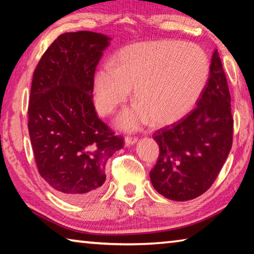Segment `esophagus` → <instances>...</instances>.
<instances>
[{
  "label": "esophagus",
  "mask_w": 254,
  "mask_h": 254,
  "mask_svg": "<svg viewBox=\"0 0 254 254\" xmlns=\"http://www.w3.org/2000/svg\"><path fill=\"white\" fill-rule=\"evenodd\" d=\"M137 139L136 137H131V136H127L126 139H124V144L128 147V145H132V144H135L136 143Z\"/></svg>",
  "instance_id": "obj_1"
}]
</instances>
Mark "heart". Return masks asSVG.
<instances>
[{"label":"heart","instance_id":"b5f03b06","mask_svg":"<svg viewBox=\"0 0 254 254\" xmlns=\"http://www.w3.org/2000/svg\"><path fill=\"white\" fill-rule=\"evenodd\" d=\"M114 65L105 64L94 75V102L101 114L110 115L133 88L136 102L117 120L127 131H135L150 121L157 127L180 121L198 102L210 71L204 49L176 40L127 46Z\"/></svg>","mask_w":254,"mask_h":254}]
</instances>
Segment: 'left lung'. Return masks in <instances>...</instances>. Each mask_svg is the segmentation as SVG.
<instances>
[{
	"label": "left lung",
	"mask_w": 254,
	"mask_h": 254,
	"mask_svg": "<svg viewBox=\"0 0 254 254\" xmlns=\"http://www.w3.org/2000/svg\"><path fill=\"white\" fill-rule=\"evenodd\" d=\"M158 161L150 171L153 188L166 198L185 201L207 190L220 174L233 140L231 96L217 50L197 107L179 122L158 130Z\"/></svg>",
	"instance_id": "8db88e82"
}]
</instances>
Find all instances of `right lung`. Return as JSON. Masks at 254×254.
I'll return each instance as SVG.
<instances>
[{
	"label": "right lung",
	"mask_w": 254,
	"mask_h": 254,
	"mask_svg": "<svg viewBox=\"0 0 254 254\" xmlns=\"http://www.w3.org/2000/svg\"><path fill=\"white\" fill-rule=\"evenodd\" d=\"M111 38L92 31L60 34L33 72L28 128L42 178L69 203L101 191L105 166L123 139L97 118L93 78Z\"/></svg>",
	"instance_id": "1"
}]
</instances>
